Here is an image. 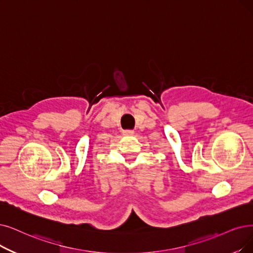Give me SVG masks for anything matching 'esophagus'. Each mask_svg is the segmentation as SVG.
Listing matches in <instances>:
<instances>
[{
  "label": "esophagus",
  "mask_w": 253,
  "mask_h": 253,
  "mask_svg": "<svg viewBox=\"0 0 253 253\" xmlns=\"http://www.w3.org/2000/svg\"><path fill=\"white\" fill-rule=\"evenodd\" d=\"M124 135L125 136H132V135H134V130H130V129L124 130Z\"/></svg>",
  "instance_id": "34e87169"
}]
</instances>
